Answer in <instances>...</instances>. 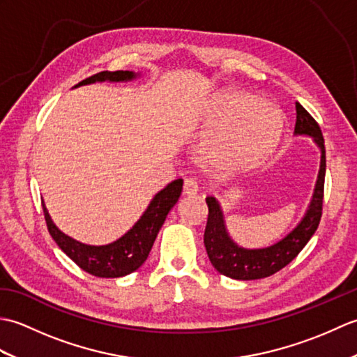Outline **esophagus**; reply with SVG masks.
Segmentation results:
<instances>
[{
    "mask_svg": "<svg viewBox=\"0 0 357 357\" xmlns=\"http://www.w3.org/2000/svg\"><path fill=\"white\" fill-rule=\"evenodd\" d=\"M199 192V187H198V183L193 179H185L184 183V195L188 196V198H193V196L198 195Z\"/></svg>",
    "mask_w": 357,
    "mask_h": 357,
    "instance_id": "obj_1",
    "label": "esophagus"
}]
</instances>
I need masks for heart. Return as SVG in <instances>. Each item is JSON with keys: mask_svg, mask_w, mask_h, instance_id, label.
I'll use <instances>...</instances> for the list:
<instances>
[{"mask_svg": "<svg viewBox=\"0 0 357 357\" xmlns=\"http://www.w3.org/2000/svg\"><path fill=\"white\" fill-rule=\"evenodd\" d=\"M284 126L285 113L275 102L248 95H219L204 116V128L211 132L202 144V159L225 173L253 169L275 150Z\"/></svg>", "mask_w": 357, "mask_h": 357, "instance_id": "obj_1", "label": "heart"}]
</instances>
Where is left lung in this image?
<instances>
[{"instance_id": "obj_1", "label": "left lung", "mask_w": 357, "mask_h": 357, "mask_svg": "<svg viewBox=\"0 0 357 357\" xmlns=\"http://www.w3.org/2000/svg\"><path fill=\"white\" fill-rule=\"evenodd\" d=\"M294 136H308L313 139L321 151V164L312 201H310L304 216L282 239L262 248H245L238 245L227 230L221 204L215 196L206 198L208 219L206 233H204V245H206L211 265L221 275L236 280H255L275 275L299 255L317 230L322 216L325 147L321 127L299 102H296Z\"/></svg>"}]
</instances>
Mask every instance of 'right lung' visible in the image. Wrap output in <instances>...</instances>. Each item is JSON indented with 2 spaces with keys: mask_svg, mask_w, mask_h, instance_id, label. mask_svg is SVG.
I'll use <instances>...</instances> for the list:
<instances>
[{
  "mask_svg": "<svg viewBox=\"0 0 357 357\" xmlns=\"http://www.w3.org/2000/svg\"><path fill=\"white\" fill-rule=\"evenodd\" d=\"M139 77L141 73H135L130 70H105L93 75V77L82 79L73 89L104 81L128 82ZM183 179H174L170 184H167L161 192H158L153 196V199L150 201L146 211L135 222L132 229L124 233L119 239L105 245L82 244V242L67 236L52 221L49 210L45 208L43 202L45 222H47L50 236L56 242L58 247L79 268L87 271L89 275H93L96 278L127 276L135 270H138L146 262L167 215H169V211L179 199L181 192H183Z\"/></svg>",
  "mask_w": 357,
  "mask_h": 357,
  "instance_id": "add662e5",
  "label": "right lung"
}]
</instances>
